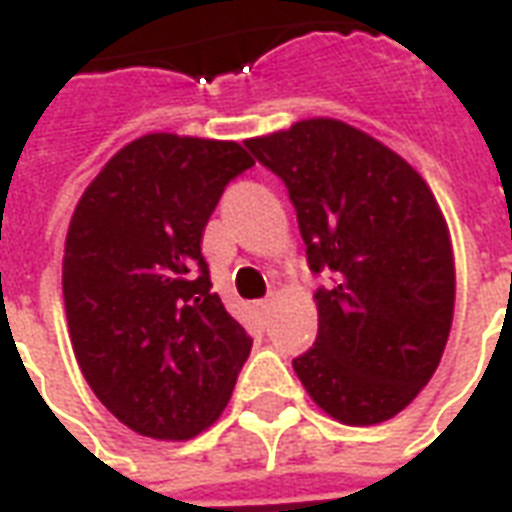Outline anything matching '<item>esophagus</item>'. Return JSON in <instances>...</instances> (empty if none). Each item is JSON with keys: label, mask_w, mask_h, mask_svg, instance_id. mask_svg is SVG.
I'll list each match as a JSON object with an SVG mask.
<instances>
[{"label": "esophagus", "mask_w": 512, "mask_h": 512, "mask_svg": "<svg viewBox=\"0 0 512 512\" xmlns=\"http://www.w3.org/2000/svg\"><path fill=\"white\" fill-rule=\"evenodd\" d=\"M274 309V298H263V301H257V312L268 314Z\"/></svg>", "instance_id": "1"}]
</instances>
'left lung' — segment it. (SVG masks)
Segmentation results:
<instances>
[{"mask_svg":"<svg viewBox=\"0 0 512 512\" xmlns=\"http://www.w3.org/2000/svg\"><path fill=\"white\" fill-rule=\"evenodd\" d=\"M287 184L317 290V342L293 369L347 426H374L437 372L456 304L445 214L410 162L347 121L314 116L246 140Z\"/></svg>","mask_w":512,"mask_h":512,"instance_id":"1","label":"left lung"}]
</instances>
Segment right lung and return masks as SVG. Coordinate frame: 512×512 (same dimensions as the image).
<instances>
[{"label": "right lung", "instance_id": "obj_1", "mask_svg": "<svg viewBox=\"0 0 512 512\" xmlns=\"http://www.w3.org/2000/svg\"><path fill=\"white\" fill-rule=\"evenodd\" d=\"M252 165L236 140L149 132L75 206L62 260L75 361L140 437H198L249 358L252 339L211 293L200 238L227 181Z\"/></svg>", "mask_w": 512, "mask_h": 512}]
</instances>
